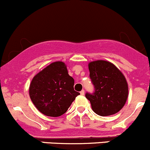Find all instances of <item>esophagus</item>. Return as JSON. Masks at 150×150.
Segmentation results:
<instances>
[{
	"label": "esophagus",
	"instance_id": "34e87169",
	"mask_svg": "<svg viewBox=\"0 0 150 150\" xmlns=\"http://www.w3.org/2000/svg\"><path fill=\"white\" fill-rule=\"evenodd\" d=\"M80 93H81V95H83H83L85 94V91H84V90H82V91H81V92H80Z\"/></svg>",
	"mask_w": 150,
	"mask_h": 150
}]
</instances>
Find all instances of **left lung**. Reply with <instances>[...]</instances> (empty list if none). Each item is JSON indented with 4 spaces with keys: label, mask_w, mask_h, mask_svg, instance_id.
I'll return each mask as SVG.
<instances>
[{
    "label": "left lung",
    "mask_w": 150,
    "mask_h": 150,
    "mask_svg": "<svg viewBox=\"0 0 150 150\" xmlns=\"http://www.w3.org/2000/svg\"><path fill=\"white\" fill-rule=\"evenodd\" d=\"M90 78L94 86L93 93H86L96 114L109 116L118 112L125 105L128 87L123 74L112 63L104 60L88 64Z\"/></svg>",
    "instance_id": "1"
}]
</instances>
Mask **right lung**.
Instances as JSON below:
<instances>
[{
  "label": "right lung",
  "instance_id": "obj_1",
  "mask_svg": "<svg viewBox=\"0 0 150 150\" xmlns=\"http://www.w3.org/2000/svg\"><path fill=\"white\" fill-rule=\"evenodd\" d=\"M74 79L62 62L51 63L35 75L29 88L30 99L36 108L49 117H59L67 111L75 97Z\"/></svg>",
  "mask_w": 150,
  "mask_h": 150
}]
</instances>
